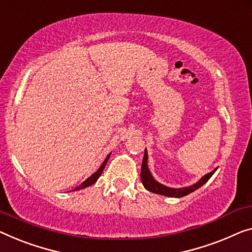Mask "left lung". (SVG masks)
Returning a JSON list of instances; mask_svg holds the SVG:
<instances>
[{
    "label": "left lung",
    "mask_w": 252,
    "mask_h": 252,
    "mask_svg": "<svg viewBox=\"0 0 252 252\" xmlns=\"http://www.w3.org/2000/svg\"><path fill=\"white\" fill-rule=\"evenodd\" d=\"M147 159H148L147 150H145L144 159H142V165H141V173H140V179H141L142 185H144V187L148 191H152V192H154V193L162 194V196H167V197L180 198V197L187 196V194L191 193V192H192V191L197 190L198 188H200L201 186H204L205 183L207 182L210 178H212V175L215 173V171H216V168H215V170L210 172V173L206 174L204 178L200 180V181H198L196 183V185L187 187V188H181V189H172V188H168V187H165L163 185H160V183L156 182L155 180L153 179V176H152V174H150V172H149L148 165H147L148 164L147 163Z\"/></svg>",
    "instance_id": "obj_1"
}]
</instances>
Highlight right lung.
Listing matches in <instances>:
<instances>
[{"label":"right lung","instance_id":"add662e5","mask_svg":"<svg viewBox=\"0 0 252 252\" xmlns=\"http://www.w3.org/2000/svg\"><path fill=\"white\" fill-rule=\"evenodd\" d=\"M110 156H111V154L110 155H107V157L106 158H105V160H104V163L102 164V166H100L98 170H97L95 173H94L92 176H89V178L86 180L85 182H82L80 186L79 187H77L76 189H73V191H76V190H80V189H84V188H87V187H89V186H92V185H94V183H95L97 180L99 179V176L102 175V173H103V171H104V167H105V165H106V163H107V160H108V158H110Z\"/></svg>","mask_w":252,"mask_h":252}]
</instances>
